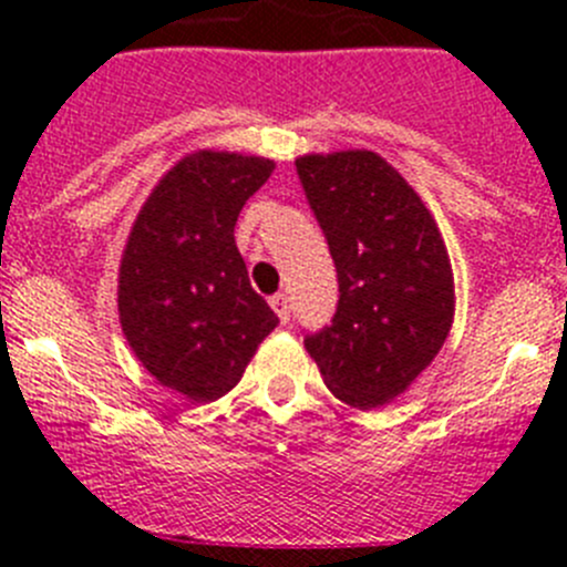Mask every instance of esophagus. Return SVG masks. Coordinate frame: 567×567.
Returning a JSON list of instances; mask_svg holds the SVG:
<instances>
[{
    "instance_id": "obj_1",
    "label": "esophagus",
    "mask_w": 567,
    "mask_h": 567,
    "mask_svg": "<svg viewBox=\"0 0 567 567\" xmlns=\"http://www.w3.org/2000/svg\"><path fill=\"white\" fill-rule=\"evenodd\" d=\"M269 307L275 309V315L280 318V323H289V298L287 295L284 292L272 295V298H269Z\"/></svg>"
}]
</instances>
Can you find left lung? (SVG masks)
<instances>
[{"label":"left lung","mask_w":567,"mask_h":567,"mask_svg":"<svg viewBox=\"0 0 567 567\" xmlns=\"http://www.w3.org/2000/svg\"><path fill=\"white\" fill-rule=\"evenodd\" d=\"M295 167L340 289L332 323L303 343L334 398L378 409L405 392L449 338V252L420 195L380 155H303Z\"/></svg>","instance_id":"obj_1"}]
</instances>
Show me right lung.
Masks as SVG:
<instances>
[{
	"label": "right lung",
	"instance_id": "right-lung-1",
	"mask_svg": "<svg viewBox=\"0 0 567 567\" xmlns=\"http://www.w3.org/2000/svg\"><path fill=\"white\" fill-rule=\"evenodd\" d=\"M258 155H187L164 175L130 233L118 315L135 358L195 403L240 380L278 315L249 287L235 221L272 175Z\"/></svg>",
	"mask_w": 567,
	"mask_h": 567
}]
</instances>
